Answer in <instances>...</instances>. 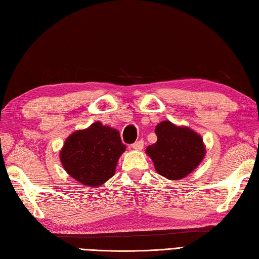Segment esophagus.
Returning <instances> with one entry per match:
<instances>
[{"label": "esophagus", "mask_w": 259, "mask_h": 259, "mask_svg": "<svg viewBox=\"0 0 259 259\" xmlns=\"http://www.w3.org/2000/svg\"><path fill=\"white\" fill-rule=\"evenodd\" d=\"M132 147H133L134 149H137V151H140V149L144 147V142H143V140L137 141L134 143V144H132Z\"/></svg>", "instance_id": "1"}]
</instances>
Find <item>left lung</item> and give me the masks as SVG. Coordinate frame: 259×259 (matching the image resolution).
I'll list each match as a JSON object with an SVG mask.
<instances>
[{"label": "left lung", "instance_id": "obj_1", "mask_svg": "<svg viewBox=\"0 0 259 259\" xmlns=\"http://www.w3.org/2000/svg\"><path fill=\"white\" fill-rule=\"evenodd\" d=\"M155 133L157 142L146 148L159 175L168 180H181L191 174L205 155L203 140L187 127H177L169 120L160 122Z\"/></svg>", "mask_w": 259, "mask_h": 259}]
</instances>
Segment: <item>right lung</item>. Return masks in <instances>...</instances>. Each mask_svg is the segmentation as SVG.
<instances>
[{
	"label": "right lung",
	"instance_id": "1",
	"mask_svg": "<svg viewBox=\"0 0 259 259\" xmlns=\"http://www.w3.org/2000/svg\"><path fill=\"white\" fill-rule=\"evenodd\" d=\"M125 148L116 130L96 122L68 136L61 151V162L79 185L96 187L115 174Z\"/></svg>",
	"mask_w": 259,
	"mask_h": 259
}]
</instances>
